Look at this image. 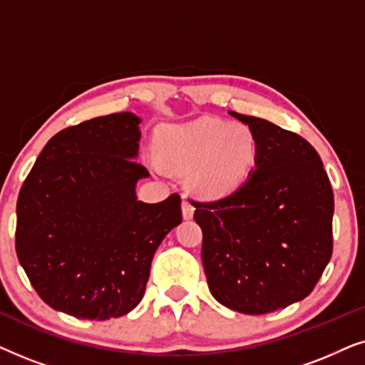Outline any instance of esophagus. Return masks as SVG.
<instances>
[{"instance_id": "obj_1", "label": "esophagus", "mask_w": 365, "mask_h": 365, "mask_svg": "<svg viewBox=\"0 0 365 365\" xmlns=\"http://www.w3.org/2000/svg\"><path fill=\"white\" fill-rule=\"evenodd\" d=\"M182 217L184 219H191L194 216V206L191 201H187V199H184L182 201Z\"/></svg>"}]
</instances>
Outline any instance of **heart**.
I'll list each match as a JSON object with an SVG mask.
<instances>
[{
	"instance_id": "b5f03b06",
	"label": "heart",
	"mask_w": 365,
	"mask_h": 365,
	"mask_svg": "<svg viewBox=\"0 0 365 365\" xmlns=\"http://www.w3.org/2000/svg\"><path fill=\"white\" fill-rule=\"evenodd\" d=\"M259 138L244 123L201 118L171 126L159 138V159L164 166L186 173L187 186L207 199L226 197L247 181L259 158ZM161 168L158 159H153Z\"/></svg>"
}]
</instances>
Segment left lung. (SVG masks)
I'll use <instances>...</instances> for the list:
<instances>
[{
  "label": "left lung",
  "mask_w": 365,
  "mask_h": 365,
  "mask_svg": "<svg viewBox=\"0 0 365 365\" xmlns=\"http://www.w3.org/2000/svg\"><path fill=\"white\" fill-rule=\"evenodd\" d=\"M259 138L236 192L192 202L209 291L232 311L267 314L312 292L332 256L334 194L316 149L266 119L229 111Z\"/></svg>",
  "instance_id": "obj_1"
}]
</instances>
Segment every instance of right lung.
<instances>
[{
    "label": "right lung",
    "instance_id": "obj_1",
    "mask_svg": "<svg viewBox=\"0 0 365 365\" xmlns=\"http://www.w3.org/2000/svg\"><path fill=\"white\" fill-rule=\"evenodd\" d=\"M133 113L94 118L49 139L16 204V254L49 307L78 319L121 317L141 302L154 252L182 221L181 197L138 201Z\"/></svg>",
    "mask_w": 365,
    "mask_h": 365
}]
</instances>
